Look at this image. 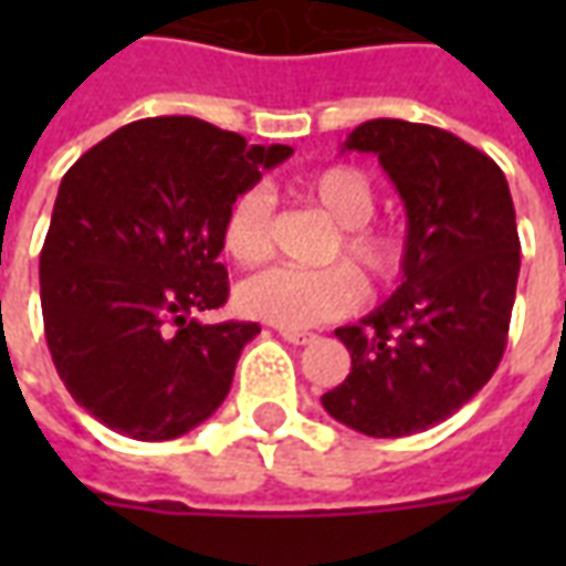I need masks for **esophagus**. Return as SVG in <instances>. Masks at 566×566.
Segmentation results:
<instances>
[{
    "instance_id": "obj_1",
    "label": "esophagus",
    "mask_w": 566,
    "mask_h": 566,
    "mask_svg": "<svg viewBox=\"0 0 566 566\" xmlns=\"http://www.w3.org/2000/svg\"><path fill=\"white\" fill-rule=\"evenodd\" d=\"M282 339H287V343H294V345H308V343H315V336L312 333H303V331H287V327H282Z\"/></svg>"
}]
</instances>
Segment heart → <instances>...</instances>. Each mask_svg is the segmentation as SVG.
<instances>
[{
  "instance_id": "b5f03b06",
  "label": "heart",
  "mask_w": 566,
  "mask_h": 566,
  "mask_svg": "<svg viewBox=\"0 0 566 566\" xmlns=\"http://www.w3.org/2000/svg\"><path fill=\"white\" fill-rule=\"evenodd\" d=\"M294 193L336 223V233L321 258L348 260L373 282H388L397 275L403 248L397 235L367 223L376 211V190L367 175L352 166H331L300 178ZM221 245L239 266H258L270 258L272 199L263 187H248L230 202L221 223ZM360 300L364 284L343 263L321 270L272 266L235 287V306L242 315L287 331H306L324 321L343 318Z\"/></svg>"
}]
</instances>
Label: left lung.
<instances>
[{
	"label": "left lung",
	"instance_id": "left-lung-1",
	"mask_svg": "<svg viewBox=\"0 0 566 566\" xmlns=\"http://www.w3.org/2000/svg\"><path fill=\"white\" fill-rule=\"evenodd\" d=\"M343 150L376 154L403 199V279L336 331L352 373L321 403L357 433L412 437L470 403L503 357L522 266L510 185L488 154L427 124L367 120Z\"/></svg>",
	"mask_w": 566,
	"mask_h": 566
}]
</instances>
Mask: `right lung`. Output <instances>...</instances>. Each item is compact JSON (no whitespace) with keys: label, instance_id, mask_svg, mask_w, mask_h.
I'll use <instances>...</instances> for the list:
<instances>
[{"label":"right lung","instance_id":"add662e5","mask_svg":"<svg viewBox=\"0 0 566 566\" xmlns=\"http://www.w3.org/2000/svg\"><path fill=\"white\" fill-rule=\"evenodd\" d=\"M294 154L248 145L199 117L115 129L63 175L48 227L44 339L96 421L142 442L202 424L233 385L254 321L202 324L227 303L221 223L263 169Z\"/></svg>","mask_w":566,"mask_h":566}]
</instances>
